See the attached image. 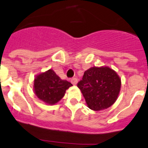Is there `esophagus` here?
I'll return each instance as SVG.
<instances>
[{"label":"esophagus","instance_id":"34e87169","mask_svg":"<svg viewBox=\"0 0 148 148\" xmlns=\"http://www.w3.org/2000/svg\"><path fill=\"white\" fill-rule=\"evenodd\" d=\"M71 82L73 85H76L77 83H78V79H77L76 78H73V79H71Z\"/></svg>","mask_w":148,"mask_h":148}]
</instances>
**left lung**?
<instances>
[{
    "label": "left lung",
    "mask_w": 148,
    "mask_h": 148,
    "mask_svg": "<svg viewBox=\"0 0 148 148\" xmlns=\"http://www.w3.org/2000/svg\"><path fill=\"white\" fill-rule=\"evenodd\" d=\"M88 107L102 111L112 106L117 100L121 87V79L108 66H93L84 72L78 84Z\"/></svg>",
    "instance_id": "left-lung-1"
}]
</instances>
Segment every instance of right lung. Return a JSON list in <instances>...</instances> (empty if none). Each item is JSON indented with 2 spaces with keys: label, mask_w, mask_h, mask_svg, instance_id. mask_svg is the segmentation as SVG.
Returning a JSON list of instances; mask_svg holds the SVG:
<instances>
[{
  "label": "right lung",
  "mask_w": 148,
  "mask_h": 148,
  "mask_svg": "<svg viewBox=\"0 0 148 148\" xmlns=\"http://www.w3.org/2000/svg\"><path fill=\"white\" fill-rule=\"evenodd\" d=\"M73 84L61 79L52 69L41 73L35 76L34 91L36 97L45 104L55 105L64 97L66 90Z\"/></svg>",
  "instance_id": "1"
}]
</instances>
